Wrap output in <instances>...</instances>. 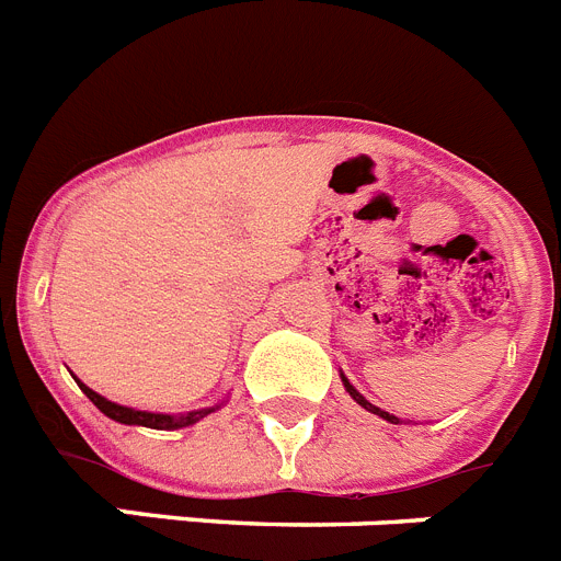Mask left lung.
I'll list each match as a JSON object with an SVG mask.
<instances>
[{
  "label": "left lung",
  "mask_w": 561,
  "mask_h": 561,
  "mask_svg": "<svg viewBox=\"0 0 561 561\" xmlns=\"http://www.w3.org/2000/svg\"><path fill=\"white\" fill-rule=\"evenodd\" d=\"M342 385H345V390H348V393H351V399H354L356 404H362V408H365V410H370V413L381 415V419H385V421H390V424H399V419H396V415H390V413H385V410L374 408V404H370V401L365 399V396H362V393H356V388H354V385H351L348 379H345V376H342Z\"/></svg>",
  "instance_id": "obj_1"
}]
</instances>
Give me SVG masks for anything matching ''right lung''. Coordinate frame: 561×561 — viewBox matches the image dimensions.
I'll use <instances>...</instances> for the list:
<instances>
[{"mask_svg": "<svg viewBox=\"0 0 561 561\" xmlns=\"http://www.w3.org/2000/svg\"><path fill=\"white\" fill-rule=\"evenodd\" d=\"M78 381V379H76ZM78 388L89 396V401L95 404L101 413H106L108 419L121 421V424H140V427H151V430H180V427H191L199 419H205L207 413H213L216 408L210 410H193V413L185 415H160V413H146V410H131V408H121V404H114V401L103 399L98 396L95 390H89L83 381H78Z\"/></svg>", "mask_w": 561, "mask_h": 561, "instance_id": "add662e5", "label": "right lung"}]
</instances>
